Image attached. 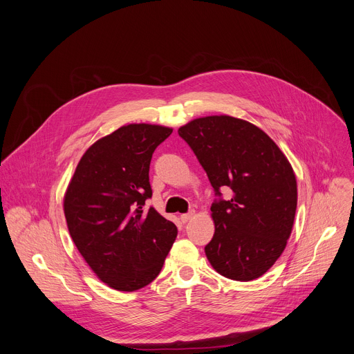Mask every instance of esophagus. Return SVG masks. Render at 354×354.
I'll return each mask as SVG.
<instances>
[{"mask_svg": "<svg viewBox=\"0 0 354 354\" xmlns=\"http://www.w3.org/2000/svg\"><path fill=\"white\" fill-rule=\"evenodd\" d=\"M193 214H194V212L193 210H190L189 213H185V214H182L180 216V220H182V223H187L192 217H193Z\"/></svg>", "mask_w": 354, "mask_h": 354, "instance_id": "34e87169", "label": "esophagus"}]
</instances>
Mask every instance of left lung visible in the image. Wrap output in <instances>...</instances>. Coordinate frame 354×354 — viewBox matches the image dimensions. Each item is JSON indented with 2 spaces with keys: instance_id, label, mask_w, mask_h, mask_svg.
<instances>
[{
  "instance_id": "left-lung-1",
  "label": "left lung",
  "mask_w": 354,
  "mask_h": 354,
  "mask_svg": "<svg viewBox=\"0 0 354 354\" xmlns=\"http://www.w3.org/2000/svg\"><path fill=\"white\" fill-rule=\"evenodd\" d=\"M206 171L217 198L206 257L224 277L249 281L280 258L297 209V180L276 142L231 116L194 119L178 130ZM221 189H230L223 199Z\"/></svg>"
}]
</instances>
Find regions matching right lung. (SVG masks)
<instances>
[{"label":"right lung","mask_w":354,"mask_h":354,"mask_svg":"<svg viewBox=\"0 0 354 354\" xmlns=\"http://www.w3.org/2000/svg\"><path fill=\"white\" fill-rule=\"evenodd\" d=\"M172 129L129 124L92 144L64 196V214L80 254L109 287L134 291L161 272L178 235L154 207L149 164Z\"/></svg>","instance_id":"right-lung-1"}]
</instances>
